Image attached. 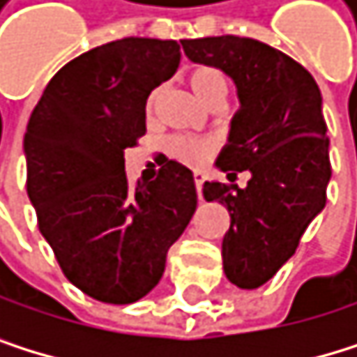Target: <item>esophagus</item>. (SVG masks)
I'll return each instance as SVG.
<instances>
[{"label": "esophagus", "instance_id": "obj_1", "mask_svg": "<svg viewBox=\"0 0 357 357\" xmlns=\"http://www.w3.org/2000/svg\"><path fill=\"white\" fill-rule=\"evenodd\" d=\"M193 181H195V189H198V198L202 200V185H204V174H202V172H195V174H193Z\"/></svg>", "mask_w": 357, "mask_h": 357}]
</instances>
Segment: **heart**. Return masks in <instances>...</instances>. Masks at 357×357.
<instances>
[{
	"mask_svg": "<svg viewBox=\"0 0 357 357\" xmlns=\"http://www.w3.org/2000/svg\"><path fill=\"white\" fill-rule=\"evenodd\" d=\"M187 84L193 91V96L198 98L202 104H206V106L223 104L225 96H227V89H229L225 74L219 68H215V66H195V68H191L189 74H187ZM159 96H162L159 89H153V91L149 93L146 104H144V110H146L149 116L155 112ZM168 151H170V155L174 159H178V162H183L187 166H202L215 155L217 142L211 140V138H185V136H176V138L170 140Z\"/></svg>",
	"mask_w": 357,
	"mask_h": 357,
	"instance_id": "heart-1",
	"label": "heart"
}]
</instances>
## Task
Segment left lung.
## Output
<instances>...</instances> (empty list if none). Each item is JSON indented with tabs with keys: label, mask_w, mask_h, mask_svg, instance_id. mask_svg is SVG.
I'll use <instances>...</instances> for the list:
<instances>
[{
	"label": "left lung",
	"mask_w": 357,
	"mask_h": 357,
	"mask_svg": "<svg viewBox=\"0 0 357 357\" xmlns=\"http://www.w3.org/2000/svg\"><path fill=\"white\" fill-rule=\"evenodd\" d=\"M181 44L193 63L215 66L236 84L241 110L217 168L229 172L227 178L238 172H251V178L245 189L206 181L202 193L229 213L221 245L225 277L241 289H255L296 253L326 206L332 168L319 86L285 52L251 38Z\"/></svg>",
	"instance_id": "1"
}]
</instances>
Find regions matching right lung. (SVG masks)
Returning <instances> with one entry per match:
<instances>
[{"mask_svg": "<svg viewBox=\"0 0 357 357\" xmlns=\"http://www.w3.org/2000/svg\"><path fill=\"white\" fill-rule=\"evenodd\" d=\"M178 63L176 40L102 44L50 78L27 123L38 227L68 281L108 305H130L159 283L198 206L191 170L174 159L151 183L126 174V149L146 134V98Z\"/></svg>", "mask_w": 357, "mask_h": 357, "instance_id": "1", "label": "right lung"}]
</instances>
